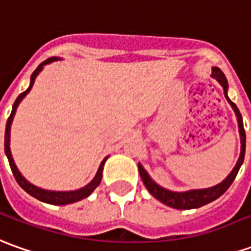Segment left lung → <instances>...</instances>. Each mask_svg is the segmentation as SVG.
Returning <instances> with one entry per match:
<instances>
[{"mask_svg": "<svg viewBox=\"0 0 251 251\" xmlns=\"http://www.w3.org/2000/svg\"><path fill=\"white\" fill-rule=\"evenodd\" d=\"M211 76L214 79H217L219 83L223 86L224 89V96L228 100V103L231 104V107L233 108V111L236 114V118H238V126H239V134H240V155L239 159L236 162L235 168L232 169V172L229 175L226 176V178L224 181H221L217 185L214 187H210V188H204V190H191L185 191V192H175V191H169L162 188L161 185L155 183L154 180L148 176V173L144 170V168L139 163V172L140 176H141V180L146 185V188L150 191V194L155 197L158 201H161L162 203L168 204L170 207H175V209H180V210H188V209H197V207H201L203 204H207L216 201L217 198H220L224 192H226L229 185L232 184V181L235 180V177L239 172L240 166L243 163V159H245V151H246V133H245V127H243V119H242V115H240L239 110L236 107V104L232 103L228 97V81H226V75L223 74V71L220 70L219 67H213L211 70Z\"/></svg>", "mask_w": 251, "mask_h": 251, "instance_id": "obj_1", "label": "left lung"}]
</instances>
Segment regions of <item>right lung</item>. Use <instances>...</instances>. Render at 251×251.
<instances>
[{
  "label": "right lung",
  "instance_id": "right-lung-1",
  "mask_svg": "<svg viewBox=\"0 0 251 251\" xmlns=\"http://www.w3.org/2000/svg\"><path fill=\"white\" fill-rule=\"evenodd\" d=\"M56 60H60V59H57V57H50V59H47L45 61H42L38 67L35 68V71L31 74V78H30V86L27 88V90H25L23 93H20L18 96V99L15 100V103H13V107H12V112L11 115H9V118L6 121V127H5V154H6V158H8V161H9V166H11V170L13 176H15V178H16V181L18 184L23 188V190L27 192V194H30L31 197L37 198L38 201L41 202H45V203L49 204H68V203H74V202H78V201H81V199H85V198H88L93 192V191L96 190V187L100 184L101 181V176H103V168H104V162L107 158H104L103 162L100 163V168L97 170L96 176H95V178L90 181L88 185H85L83 188H79V190L75 191H48V190H42V188H38V187H35V185H32L31 183H28L27 180H25L23 176L20 175V172L16 168V165H15V162H13V158H12L11 154V148H9V139H11V125H12V121H13V117H15V112H16V108H18L19 103L25 99V96L31 90L32 85H34V81H35V78L37 75L41 73V70L44 68V66H47L49 63H52V61Z\"/></svg>",
  "mask_w": 251,
  "mask_h": 251
}]
</instances>
